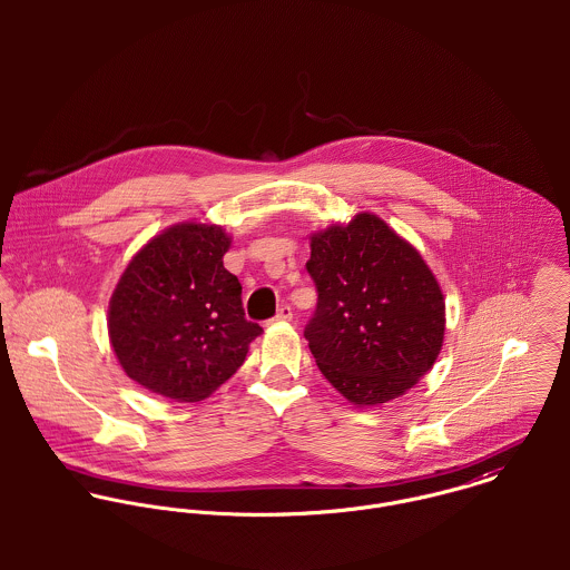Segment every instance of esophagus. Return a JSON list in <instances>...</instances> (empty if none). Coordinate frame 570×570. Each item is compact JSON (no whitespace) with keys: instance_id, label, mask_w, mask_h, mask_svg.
Returning <instances> with one entry per match:
<instances>
[{"instance_id":"1","label":"esophagus","mask_w":570,"mask_h":570,"mask_svg":"<svg viewBox=\"0 0 570 570\" xmlns=\"http://www.w3.org/2000/svg\"><path fill=\"white\" fill-rule=\"evenodd\" d=\"M292 316H294V314H292V307H289V305H281V309L276 312L274 321H276V323H289Z\"/></svg>"}]
</instances>
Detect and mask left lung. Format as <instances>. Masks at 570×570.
<instances>
[{
  "instance_id": "1",
  "label": "left lung",
  "mask_w": 570,
  "mask_h": 570,
  "mask_svg": "<svg viewBox=\"0 0 570 570\" xmlns=\"http://www.w3.org/2000/svg\"><path fill=\"white\" fill-rule=\"evenodd\" d=\"M318 289L305 337L328 384L355 406L402 397L436 362L443 292L421 254L377 215L312 235Z\"/></svg>"
}]
</instances>
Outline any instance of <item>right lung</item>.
Returning a JSON list of instances; mask_svg holds the SVG:
<instances>
[{
	"mask_svg": "<svg viewBox=\"0 0 570 570\" xmlns=\"http://www.w3.org/2000/svg\"><path fill=\"white\" fill-rule=\"evenodd\" d=\"M222 226L184 222L145 245L109 301L122 371L175 402L210 397L244 364L261 326L245 321L242 283L224 267Z\"/></svg>",
	"mask_w": 570,
	"mask_h": 570,
	"instance_id": "add662e5",
	"label": "right lung"
}]
</instances>
